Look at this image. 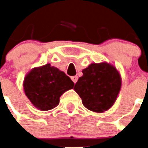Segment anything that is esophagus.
<instances>
[{
	"mask_svg": "<svg viewBox=\"0 0 148 148\" xmlns=\"http://www.w3.org/2000/svg\"><path fill=\"white\" fill-rule=\"evenodd\" d=\"M71 80L73 81V82L75 84L77 81V80H78V77H77V76H73L71 77Z\"/></svg>",
	"mask_w": 148,
	"mask_h": 148,
	"instance_id": "esophagus-1",
	"label": "esophagus"
}]
</instances>
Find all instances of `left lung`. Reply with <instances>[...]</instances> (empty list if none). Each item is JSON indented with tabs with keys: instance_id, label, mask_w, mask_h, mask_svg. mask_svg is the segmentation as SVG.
<instances>
[{
	"instance_id": "obj_1",
	"label": "left lung",
	"mask_w": 148,
	"mask_h": 148,
	"mask_svg": "<svg viewBox=\"0 0 148 148\" xmlns=\"http://www.w3.org/2000/svg\"><path fill=\"white\" fill-rule=\"evenodd\" d=\"M74 90L88 110L97 113L114 105L121 88V77L116 67L106 62L90 64L82 71Z\"/></svg>"
}]
</instances>
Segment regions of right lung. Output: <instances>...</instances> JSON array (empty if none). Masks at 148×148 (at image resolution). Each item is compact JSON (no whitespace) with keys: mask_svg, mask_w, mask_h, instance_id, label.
<instances>
[{"mask_svg":"<svg viewBox=\"0 0 148 148\" xmlns=\"http://www.w3.org/2000/svg\"><path fill=\"white\" fill-rule=\"evenodd\" d=\"M69 77L50 64L35 67L24 77L25 95L34 107L40 110H48L58 105L60 97L74 88Z\"/></svg>","mask_w":148,"mask_h":148,"instance_id":"right-lung-1","label":"right lung"}]
</instances>
